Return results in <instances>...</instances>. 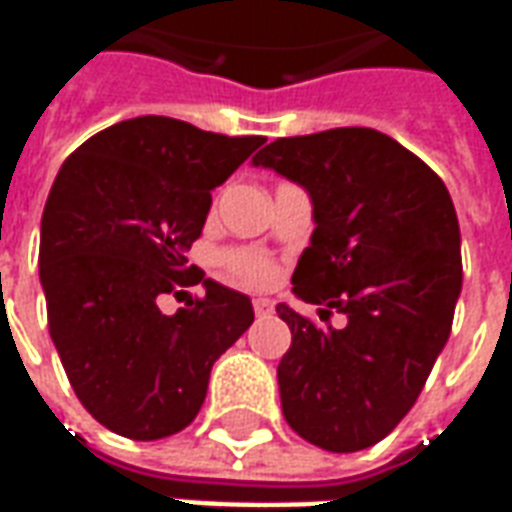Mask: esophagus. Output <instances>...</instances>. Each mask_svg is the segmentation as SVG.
<instances>
[{"mask_svg":"<svg viewBox=\"0 0 512 512\" xmlns=\"http://www.w3.org/2000/svg\"><path fill=\"white\" fill-rule=\"evenodd\" d=\"M252 307H255L257 318H266V315H271V312H274V301L255 299V301H252Z\"/></svg>","mask_w":512,"mask_h":512,"instance_id":"1","label":"esophagus"}]
</instances>
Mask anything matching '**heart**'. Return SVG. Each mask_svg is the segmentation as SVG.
<instances>
[{"mask_svg": "<svg viewBox=\"0 0 512 512\" xmlns=\"http://www.w3.org/2000/svg\"><path fill=\"white\" fill-rule=\"evenodd\" d=\"M227 266L233 271L235 277L244 279L249 285H263L271 279V263L263 260V257L257 255H249V252H230L227 255Z\"/></svg>", "mask_w": 512, "mask_h": 512, "instance_id": "obj_1", "label": "heart"}]
</instances>
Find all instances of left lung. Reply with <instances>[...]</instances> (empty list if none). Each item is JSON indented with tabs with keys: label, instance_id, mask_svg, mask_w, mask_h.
Masks as SVG:
<instances>
[{
	"label": "left lung",
	"instance_id": "8db88e82",
	"mask_svg": "<svg viewBox=\"0 0 512 512\" xmlns=\"http://www.w3.org/2000/svg\"><path fill=\"white\" fill-rule=\"evenodd\" d=\"M252 164L307 189L315 230L293 293L321 304V321L345 315L334 329L277 304L293 334L277 367L282 414L321 450H367L417 403L450 337L463 279L450 191L376 128L282 136Z\"/></svg>",
	"mask_w": 512,
	"mask_h": 512
}]
</instances>
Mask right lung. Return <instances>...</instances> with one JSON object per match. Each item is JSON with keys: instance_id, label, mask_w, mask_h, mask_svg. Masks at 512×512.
Returning <instances> with one entry per match:
<instances>
[{"instance_id": "add662e5", "label": "right lung", "mask_w": 512, "mask_h": 512, "mask_svg": "<svg viewBox=\"0 0 512 512\" xmlns=\"http://www.w3.org/2000/svg\"><path fill=\"white\" fill-rule=\"evenodd\" d=\"M263 136H224L145 115L76 147L40 222L49 332L73 392L104 428L134 441L172 436L197 417L211 367L255 321L252 301L205 279L186 252L211 191ZM203 282L175 316L155 299Z\"/></svg>"}]
</instances>
